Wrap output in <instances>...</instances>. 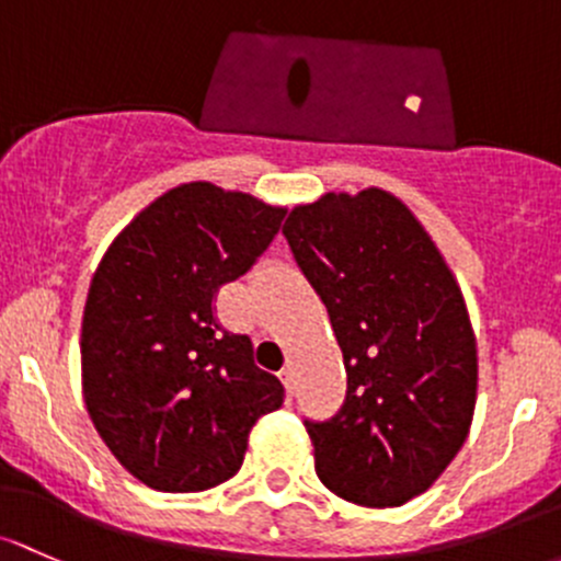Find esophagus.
<instances>
[{
	"label": "esophagus",
	"mask_w": 561,
	"mask_h": 561,
	"mask_svg": "<svg viewBox=\"0 0 561 561\" xmlns=\"http://www.w3.org/2000/svg\"><path fill=\"white\" fill-rule=\"evenodd\" d=\"M279 376H282V381H285V387L293 389V376H296V370H293V365H285Z\"/></svg>",
	"instance_id": "esophagus-1"
}]
</instances>
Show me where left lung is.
Here are the masks:
<instances>
[{"label": "left lung", "mask_w": 561, "mask_h": 561, "mask_svg": "<svg viewBox=\"0 0 561 561\" xmlns=\"http://www.w3.org/2000/svg\"><path fill=\"white\" fill-rule=\"evenodd\" d=\"M282 233L346 365L344 409L306 422L317 476L346 503L398 508L440 479L473 424L479 350L457 276L385 187L296 204Z\"/></svg>", "instance_id": "left-lung-1"}]
</instances>
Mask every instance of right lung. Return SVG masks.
I'll list each match as a JSON object with an SVG mask.
<instances>
[{
  "label": "right lung",
  "instance_id": "right-lung-1",
  "mask_svg": "<svg viewBox=\"0 0 561 561\" xmlns=\"http://www.w3.org/2000/svg\"><path fill=\"white\" fill-rule=\"evenodd\" d=\"M285 206L215 182L161 193L112 239L82 311L85 411L126 473L204 492L239 473L250 430L282 405L247 335L211 314L217 290L271 244Z\"/></svg>",
  "mask_w": 561,
  "mask_h": 561
}]
</instances>
